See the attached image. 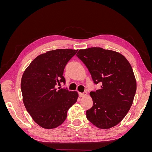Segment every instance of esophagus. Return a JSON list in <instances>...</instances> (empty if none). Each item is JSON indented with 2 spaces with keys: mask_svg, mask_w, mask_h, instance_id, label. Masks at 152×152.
Here are the masks:
<instances>
[{
  "mask_svg": "<svg viewBox=\"0 0 152 152\" xmlns=\"http://www.w3.org/2000/svg\"><path fill=\"white\" fill-rule=\"evenodd\" d=\"M86 95H87L86 92H84V93H79L80 97H84V96H86Z\"/></svg>",
  "mask_w": 152,
  "mask_h": 152,
  "instance_id": "1",
  "label": "esophagus"
}]
</instances>
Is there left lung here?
Returning a JSON list of instances; mask_svg holds the SVG:
<instances>
[{
    "label": "left lung",
    "instance_id": "8db88e82",
    "mask_svg": "<svg viewBox=\"0 0 152 152\" xmlns=\"http://www.w3.org/2000/svg\"><path fill=\"white\" fill-rule=\"evenodd\" d=\"M77 56L88 68L100 89L92 91L93 107L87 118L99 129H110L125 117L133 102L136 81L132 68L122 54L101 48L80 49Z\"/></svg>",
    "mask_w": 152,
    "mask_h": 152
}]
</instances>
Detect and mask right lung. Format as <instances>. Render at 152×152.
<instances>
[{
  "label": "right lung",
  "instance_id": "add662e5",
  "mask_svg": "<svg viewBox=\"0 0 152 152\" xmlns=\"http://www.w3.org/2000/svg\"><path fill=\"white\" fill-rule=\"evenodd\" d=\"M78 50L59 49L35 58L23 74V102L33 120L47 129L56 128L66 120L67 111L79 95L58 87L65 83L64 69Z\"/></svg>",
  "mask_w": 152,
  "mask_h": 152
}]
</instances>
